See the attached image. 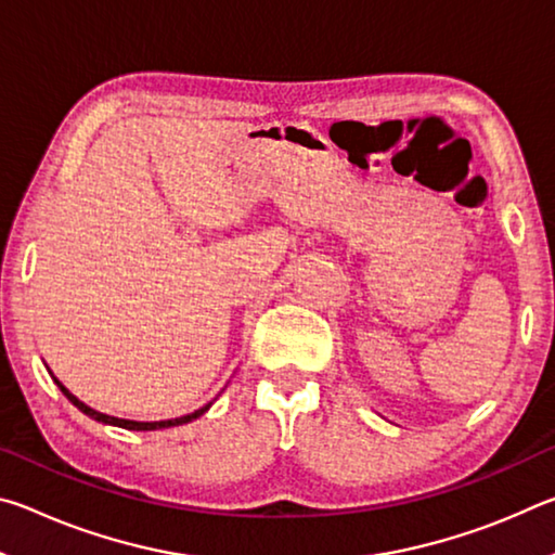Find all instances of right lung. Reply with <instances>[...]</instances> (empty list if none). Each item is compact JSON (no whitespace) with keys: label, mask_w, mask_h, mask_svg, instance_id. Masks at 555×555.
I'll return each mask as SVG.
<instances>
[{"label":"right lung","mask_w":555,"mask_h":555,"mask_svg":"<svg viewBox=\"0 0 555 555\" xmlns=\"http://www.w3.org/2000/svg\"><path fill=\"white\" fill-rule=\"evenodd\" d=\"M53 382L59 384L61 387V391L65 393V397H68V401H73V406H78L82 413H88L90 418H95V421H100V424H109V426H119V428H127V430H158V428H171V426H181V424H188V421H193V418H198V416H203L205 411L210 409V403L208 406H203V409H198V411H193V413H188V416H181V418H171V421H152V424H142V421H127V418H115V416H107V413H100V411H95V409H90V406H86V403H82L78 397H73V393L63 387V384L53 377Z\"/></svg>","instance_id":"add662e5"}]
</instances>
